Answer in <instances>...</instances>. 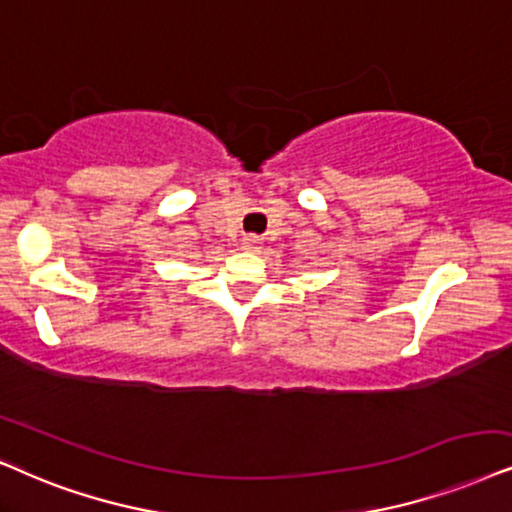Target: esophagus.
Listing matches in <instances>:
<instances>
[{
  "label": "esophagus",
  "instance_id": "34e87169",
  "mask_svg": "<svg viewBox=\"0 0 512 512\" xmlns=\"http://www.w3.org/2000/svg\"><path fill=\"white\" fill-rule=\"evenodd\" d=\"M260 248V238H255V236H245L243 238V250H257Z\"/></svg>",
  "mask_w": 512,
  "mask_h": 512
}]
</instances>
